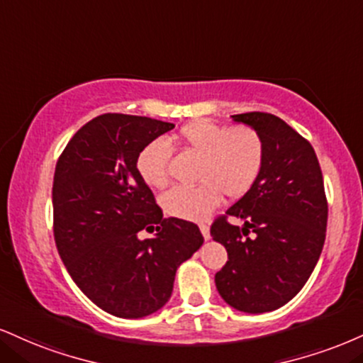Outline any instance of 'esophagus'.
<instances>
[{
	"label": "esophagus",
	"mask_w": 363,
	"mask_h": 363,
	"mask_svg": "<svg viewBox=\"0 0 363 363\" xmlns=\"http://www.w3.org/2000/svg\"><path fill=\"white\" fill-rule=\"evenodd\" d=\"M199 230H201V233H203L204 240H206V242H208V240L211 238V233H209V226L203 223V225H199Z\"/></svg>",
	"instance_id": "1"
}]
</instances>
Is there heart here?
Instances as JSON below:
<instances>
[{"label": "heart", "mask_w": 363, "mask_h": 363, "mask_svg": "<svg viewBox=\"0 0 363 363\" xmlns=\"http://www.w3.org/2000/svg\"><path fill=\"white\" fill-rule=\"evenodd\" d=\"M177 140L184 150L199 157L194 187H174L162 196L167 215L199 221L221 203L242 198L255 184L264 165V142L250 126H231L216 121L193 120L179 130ZM170 147L154 138L137 157L138 176L147 186L162 189L169 184Z\"/></svg>", "instance_id": "b5f03b06"}]
</instances>
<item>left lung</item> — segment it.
Segmentation results:
<instances>
[{
    "label": "left lung",
    "instance_id": "8db88e82",
    "mask_svg": "<svg viewBox=\"0 0 363 363\" xmlns=\"http://www.w3.org/2000/svg\"><path fill=\"white\" fill-rule=\"evenodd\" d=\"M231 120L260 135L264 165L250 191L226 211L243 225L220 218L211 226L213 240L228 252L215 282L237 311L269 313L289 303L316 267L328 221L325 186L311 143L281 118L243 113ZM250 230L256 237L243 239Z\"/></svg>",
    "mask_w": 363,
    "mask_h": 363
}]
</instances>
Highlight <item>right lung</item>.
Here are the masks:
<instances>
[{
  "instance_id": "1",
  "label": "right lung",
  "mask_w": 363,
  "mask_h": 363,
  "mask_svg": "<svg viewBox=\"0 0 363 363\" xmlns=\"http://www.w3.org/2000/svg\"><path fill=\"white\" fill-rule=\"evenodd\" d=\"M172 128L147 116L108 113L77 130L55 165L52 206L60 259L96 306L125 320L164 308L179 265L204 242L198 225L164 220L138 176V152ZM155 224L154 238H138Z\"/></svg>"
}]
</instances>
